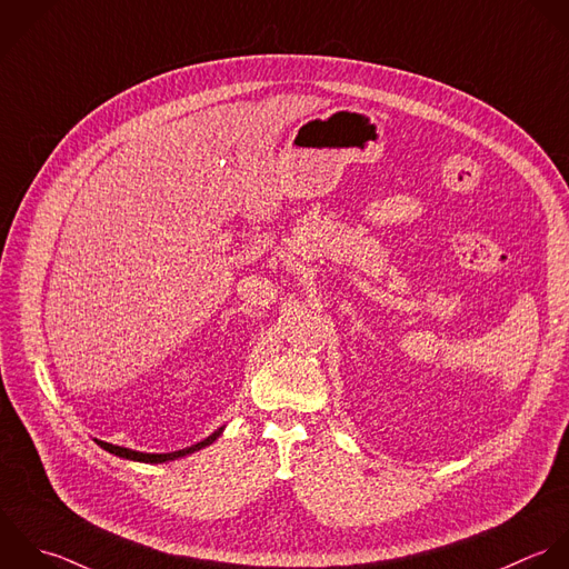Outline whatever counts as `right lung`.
Instances as JSON below:
<instances>
[{
    "label": "right lung",
    "mask_w": 569,
    "mask_h": 569,
    "mask_svg": "<svg viewBox=\"0 0 569 569\" xmlns=\"http://www.w3.org/2000/svg\"><path fill=\"white\" fill-rule=\"evenodd\" d=\"M221 432H223V428L214 430L210 437H206L203 441H199V443H194V446H190V448H183V450H174V452H163V455L137 452V450H130V448H121V446H112V443H106V441H99V439H94V441H97V446H99V448H103L106 452H110V455H114V457H119V459L139 461V463H166V461H177V459H181V457H188V455H192V452H197V450H201V448H206V446L214 443V441L219 439V435H221Z\"/></svg>",
    "instance_id": "obj_1"
}]
</instances>
